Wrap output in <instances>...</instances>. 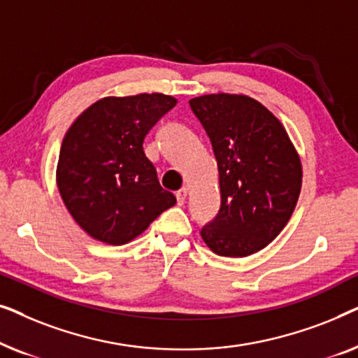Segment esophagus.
<instances>
[{
	"label": "esophagus",
	"mask_w": 358,
	"mask_h": 358,
	"mask_svg": "<svg viewBox=\"0 0 358 358\" xmlns=\"http://www.w3.org/2000/svg\"><path fill=\"white\" fill-rule=\"evenodd\" d=\"M176 199H178L179 205H184L185 199H187V189L182 187L180 190H178V192H176Z\"/></svg>",
	"instance_id": "esophagus-1"
}]
</instances>
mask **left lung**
Returning a JSON list of instances; mask_svg holds the SVG:
<instances>
[{"instance_id":"obj_1","label":"left lung","mask_w":358,"mask_h":358,"mask_svg":"<svg viewBox=\"0 0 358 358\" xmlns=\"http://www.w3.org/2000/svg\"><path fill=\"white\" fill-rule=\"evenodd\" d=\"M218 163L220 212L202 228L215 254L246 257L278 236L296 207L301 159L285 127L244 94H205L189 101Z\"/></svg>"}]
</instances>
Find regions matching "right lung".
<instances>
[{
	"instance_id": "obj_1",
	"label": "right lung",
	"mask_w": 358,
	"mask_h": 358,
	"mask_svg": "<svg viewBox=\"0 0 358 358\" xmlns=\"http://www.w3.org/2000/svg\"><path fill=\"white\" fill-rule=\"evenodd\" d=\"M176 104V97L161 92L102 97L68 129L57 185L91 238L112 246L130 243L176 203L143 151L145 136Z\"/></svg>"
}]
</instances>
